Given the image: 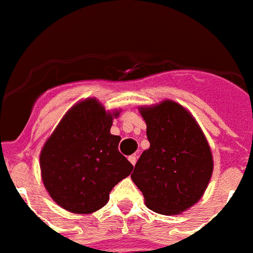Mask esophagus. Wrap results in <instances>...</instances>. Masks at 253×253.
<instances>
[{"label": "esophagus", "instance_id": "obj_1", "mask_svg": "<svg viewBox=\"0 0 253 253\" xmlns=\"http://www.w3.org/2000/svg\"><path fill=\"white\" fill-rule=\"evenodd\" d=\"M129 162H130V163H132L133 166L136 165V162H137V157L136 155H130V157H129Z\"/></svg>", "mask_w": 253, "mask_h": 253}]
</instances>
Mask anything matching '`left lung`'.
<instances>
[{
  "label": "left lung",
  "instance_id": "1",
  "mask_svg": "<svg viewBox=\"0 0 253 253\" xmlns=\"http://www.w3.org/2000/svg\"><path fill=\"white\" fill-rule=\"evenodd\" d=\"M150 147L134 166L132 180L155 213L173 215L195 205L213 173V157L203 130L183 106L163 100L139 107Z\"/></svg>",
  "mask_w": 253,
  "mask_h": 253
}]
</instances>
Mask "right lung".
I'll list each match as a JSON object with an SVG mask.
<instances>
[{"label": "right lung", "instance_id": "add662e5", "mask_svg": "<svg viewBox=\"0 0 253 253\" xmlns=\"http://www.w3.org/2000/svg\"><path fill=\"white\" fill-rule=\"evenodd\" d=\"M95 98L73 106L40 153L44 187L56 204L76 214L103 208L110 192L133 171L119 151L120 136L111 134L114 117Z\"/></svg>", "mask_w": 253, "mask_h": 253}]
</instances>
